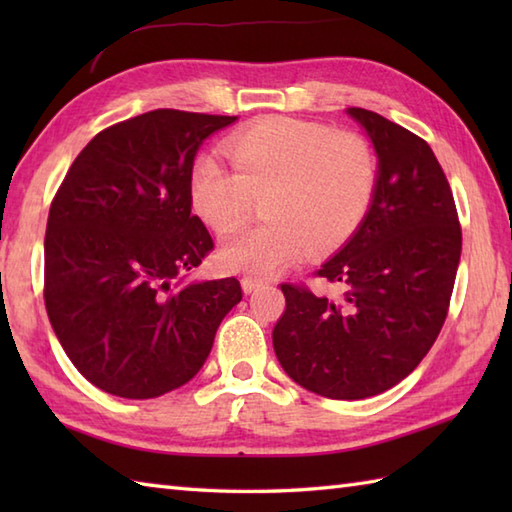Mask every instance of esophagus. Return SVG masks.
Instances as JSON below:
<instances>
[{"instance_id":"esophagus-1","label":"esophagus","mask_w":512,"mask_h":512,"mask_svg":"<svg viewBox=\"0 0 512 512\" xmlns=\"http://www.w3.org/2000/svg\"><path fill=\"white\" fill-rule=\"evenodd\" d=\"M259 286H264L262 279H257V277H244V279H242L244 292H255Z\"/></svg>"}]
</instances>
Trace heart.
<instances>
[{
    "label": "heart",
    "mask_w": 512,
    "mask_h": 512,
    "mask_svg": "<svg viewBox=\"0 0 512 512\" xmlns=\"http://www.w3.org/2000/svg\"><path fill=\"white\" fill-rule=\"evenodd\" d=\"M228 169L211 156L191 169L193 211L215 233L246 224L262 195L266 220L222 248V264L250 275H273L303 248L323 255L352 237L378 187V156L354 129L290 116H270L226 138Z\"/></svg>",
    "instance_id": "b5f03b06"
}]
</instances>
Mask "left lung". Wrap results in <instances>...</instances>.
Here are the masks:
<instances>
[{
	"instance_id": "8db88e82",
	"label": "left lung",
	"mask_w": 512,
	"mask_h": 512,
	"mask_svg": "<svg viewBox=\"0 0 512 512\" xmlns=\"http://www.w3.org/2000/svg\"><path fill=\"white\" fill-rule=\"evenodd\" d=\"M347 112L376 147L374 202L341 253L314 270L334 295L281 284L286 310L273 345L301 387L361 400L398 385L436 343L449 314L462 228L427 140L363 107Z\"/></svg>"
}]
</instances>
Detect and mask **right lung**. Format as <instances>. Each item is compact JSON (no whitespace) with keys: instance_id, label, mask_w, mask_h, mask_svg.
<instances>
[{"instance_id":"right-lung-1","label":"right lung","mask_w":512,"mask_h":512,"mask_svg":"<svg viewBox=\"0 0 512 512\" xmlns=\"http://www.w3.org/2000/svg\"><path fill=\"white\" fill-rule=\"evenodd\" d=\"M235 116L154 110L105 127L50 204L43 299L74 367L121 398H156L200 372L235 277L178 284L215 248L191 213L202 140Z\"/></svg>"}]
</instances>
